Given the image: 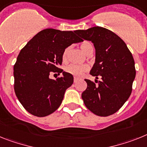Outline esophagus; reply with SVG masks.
<instances>
[{
  "mask_svg": "<svg viewBox=\"0 0 147 147\" xmlns=\"http://www.w3.org/2000/svg\"><path fill=\"white\" fill-rule=\"evenodd\" d=\"M78 81V78H74V83H77Z\"/></svg>",
  "mask_w": 147,
  "mask_h": 147,
  "instance_id": "1",
  "label": "esophagus"
}]
</instances>
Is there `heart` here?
Segmentation results:
<instances>
[{"instance_id": "obj_1", "label": "heart", "mask_w": 147, "mask_h": 147, "mask_svg": "<svg viewBox=\"0 0 147 147\" xmlns=\"http://www.w3.org/2000/svg\"><path fill=\"white\" fill-rule=\"evenodd\" d=\"M70 47H67L63 51L62 54V61L63 62H66L67 61V56H68L69 51ZM81 49H82L84 53L86 55L89 54V52L93 51V47L91 43L88 41H84L81 44ZM89 69V66L86 64L83 65H77V64H70L67 66L65 68V71L67 73H69L70 75L75 76V77H81V75L86 72Z\"/></svg>"}]
</instances>
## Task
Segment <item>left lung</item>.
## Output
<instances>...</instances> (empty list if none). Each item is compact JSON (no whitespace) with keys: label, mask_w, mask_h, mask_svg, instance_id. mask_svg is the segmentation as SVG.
<instances>
[{"label":"left lung","mask_w":147,"mask_h":147,"mask_svg":"<svg viewBox=\"0 0 147 147\" xmlns=\"http://www.w3.org/2000/svg\"><path fill=\"white\" fill-rule=\"evenodd\" d=\"M84 40L92 41L95 49V62L90 71L98 84L85 79L87 88L81 97L89 110L106 117L119 110L132 92L135 78V61L127 44L113 32L100 26L76 30Z\"/></svg>","instance_id":"obj_1"}]
</instances>
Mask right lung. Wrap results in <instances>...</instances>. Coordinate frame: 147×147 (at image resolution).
<instances>
[{
  "label": "right lung",
  "mask_w": 147,
  "mask_h": 147,
  "mask_svg": "<svg viewBox=\"0 0 147 147\" xmlns=\"http://www.w3.org/2000/svg\"><path fill=\"white\" fill-rule=\"evenodd\" d=\"M75 31L46 29L35 35L20 50L14 66L15 95L30 114L44 117L62 103L65 91L73 84V76L59 68L62 54L72 43L82 39ZM52 71L62 77L51 79Z\"/></svg>",
  "instance_id": "obj_1"
}]
</instances>
